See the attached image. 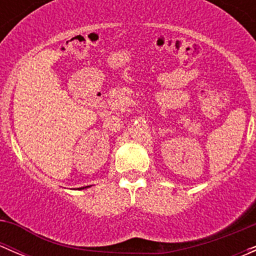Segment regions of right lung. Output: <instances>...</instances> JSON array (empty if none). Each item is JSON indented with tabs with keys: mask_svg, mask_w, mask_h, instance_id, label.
<instances>
[{
	"mask_svg": "<svg viewBox=\"0 0 256 256\" xmlns=\"http://www.w3.org/2000/svg\"><path fill=\"white\" fill-rule=\"evenodd\" d=\"M89 187V186H86V187H82V188H78V190H84V188H88Z\"/></svg>",
	"mask_w": 256,
	"mask_h": 256,
	"instance_id": "right-lung-1",
	"label": "right lung"
}]
</instances>
